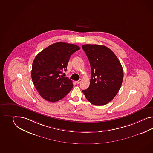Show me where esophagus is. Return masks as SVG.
Returning a JSON list of instances; mask_svg holds the SVG:
<instances>
[{
	"instance_id": "34e87169",
	"label": "esophagus",
	"mask_w": 153,
	"mask_h": 153,
	"mask_svg": "<svg viewBox=\"0 0 153 153\" xmlns=\"http://www.w3.org/2000/svg\"><path fill=\"white\" fill-rule=\"evenodd\" d=\"M81 81H82V79H79L78 81H76V83H77V84H79V83L81 82Z\"/></svg>"
}]
</instances>
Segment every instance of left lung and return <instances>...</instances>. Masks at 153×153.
<instances>
[{
	"label": "left lung",
	"instance_id": "1",
	"mask_svg": "<svg viewBox=\"0 0 153 153\" xmlns=\"http://www.w3.org/2000/svg\"><path fill=\"white\" fill-rule=\"evenodd\" d=\"M82 48L91 68L90 86L82 92L91 103L104 105L118 92L123 81V68L114 52L105 46L86 44Z\"/></svg>",
	"mask_w": 153,
	"mask_h": 153
}]
</instances>
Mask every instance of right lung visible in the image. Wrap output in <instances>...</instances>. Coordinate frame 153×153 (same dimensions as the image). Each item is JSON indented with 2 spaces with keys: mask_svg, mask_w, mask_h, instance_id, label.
<instances>
[{
  "mask_svg": "<svg viewBox=\"0 0 153 153\" xmlns=\"http://www.w3.org/2000/svg\"><path fill=\"white\" fill-rule=\"evenodd\" d=\"M77 45L59 42L39 53L34 59L31 78L35 87L45 100L60 101L71 91L72 81L61 74L66 71L71 55L79 50Z\"/></svg>",
  "mask_w": 153,
  "mask_h": 153,
  "instance_id": "obj_1",
  "label": "right lung"
}]
</instances>
